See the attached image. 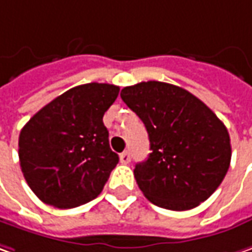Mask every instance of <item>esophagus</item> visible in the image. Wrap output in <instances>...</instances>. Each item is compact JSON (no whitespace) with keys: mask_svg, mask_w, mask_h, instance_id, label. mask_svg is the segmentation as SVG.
Returning a JSON list of instances; mask_svg holds the SVG:
<instances>
[{"mask_svg":"<svg viewBox=\"0 0 252 252\" xmlns=\"http://www.w3.org/2000/svg\"><path fill=\"white\" fill-rule=\"evenodd\" d=\"M120 160H121V163H124V165L129 163V160H131V155H129V152H128V151H124V152L120 155Z\"/></svg>","mask_w":252,"mask_h":252,"instance_id":"34e87169","label":"esophagus"}]
</instances>
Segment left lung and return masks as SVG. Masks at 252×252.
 I'll list each match as a JSON object with an SVG mask.
<instances>
[{"label": "left lung", "mask_w": 252, "mask_h": 252, "mask_svg": "<svg viewBox=\"0 0 252 252\" xmlns=\"http://www.w3.org/2000/svg\"><path fill=\"white\" fill-rule=\"evenodd\" d=\"M121 98L148 131L152 152L134 169L148 200L175 212L207 200L231 160L230 135L217 115L196 95L169 83L128 86Z\"/></svg>", "instance_id": "left-lung-1"}]
</instances>
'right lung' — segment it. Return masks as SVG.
<instances>
[{"mask_svg": "<svg viewBox=\"0 0 252 252\" xmlns=\"http://www.w3.org/2000/svg\"><path fill=\"white\" fill-rule=\"evenodd\" d=\"M120 87H73L33 115L19 134V163L32 191L46 204L71 209L95 199L118 163L104 113Z\"/></svg>", "mask_w": 252, "mask_h": 252, "instance_id": "obj_1", "label": "right lung"}]
</instances>
